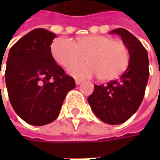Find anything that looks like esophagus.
Here are the masks:
<instances>
[{
	"mask_svg": "<svg viewBox=\"0 0 160 160\" xmlns=\"http://www.w3.org/2000/svg\"><path fill=\"white\" fill-rule=\"evenodd\" d=\"M82 81H83V80H79V79H77V80H75V82H76V84H77V85H80V83H82Z\"/></svg>",
	"mask_w": 160,
	"mask_h": 160,
	"instance_id": "obj_1",
	"label": "esophagus"
}]
</instances>
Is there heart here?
Instances as JSON below:
<instances>
[{
  "label": "heart",
  "instance_id": "1",
  "mask_svg": "<svg viewBox=\"0 0 160 160\" xmlns=\"http://www.w3.org/2000/svg\"><path fill=\"white\" fill-rule=\"evenodd\" d=\"M51 52L54 60L65 68L81 62L85 55L88 62L68 69L69 74L80 79L99 76L102 80H112L126 68L129 61L126 45L104 35L81 36L76 42L60 37L52 42Z\"/></svg>",
  "mask_w": 160,
  "mask_h": 160
}]
</instances>
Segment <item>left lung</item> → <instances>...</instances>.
<instances>
[{
    "mask_svg": "<svg viewBox=\"0 0 160 160\" xmlns=\"http://www.w3.org/2000/svg\"><path fill=\"white\" fill-rule=\"evenodd\" d=\"M110 33L121 37L129 51V65L118 80L94 85L88 102L98 118L117 125L128 120L139 108L149 78V61L145 48L131 32L119 28Z\"/></svg>",
    "mask_w": 160,
    "mask_h": 160,
    "instance_id": "1",
    "label": "left lung"
}]
</instances>
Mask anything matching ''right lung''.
<instances>
[{"mask_svg":"<svg viewBox=\"0 0 160 160\" xmlns=\"http://www.w3.org/2000/svg\"><path fill=\"white\" fill-rule=\"evenodd\" d=\"M55 37L44 28H35L9 51L4 74L9 100L16 114L30 125L42 126L56 119L67 93L76 87L74 79L52 55Z\"/></svg>","mask_w":160,"mask_h":160,"instance_id":"obj_1","label":"right lung"}]
</instances>
